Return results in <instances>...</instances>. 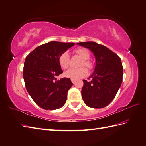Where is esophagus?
I'll list each match as a JSON object with an SVG mask.
<instances>
[{"instance_id":"obj_1","label":"esophagus","mask_w":146,"mask_h":146,"mask_svg":"<svg viewBox=\"0 0 146 146\" xmlns=\"http://www.w3.org/2000/svg\"><path fill=\"white\" fill-rule=\"evenodd\" d=\"M71 82L73 83V84H74V83L76 82V80H74V79H71Z\"/></svg>"}]
</instances>
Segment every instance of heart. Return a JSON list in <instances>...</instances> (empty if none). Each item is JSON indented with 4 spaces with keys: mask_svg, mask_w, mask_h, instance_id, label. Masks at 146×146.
Listing matches in <instances>:
<instances>
[{
    "mask_svg": "<svg viewBox=\"0 0 146 146\" xmlns=\"http://www.w3.org/2000/svg\"><path fill=\"white\" fill-rule=\"evenodd\" d=\"M74 52L83 60V61L80 64V66H84L89 69L92 68L93 64L92 62L88 60V58H90V53L87 50L83 48H78L75 50ZM58 61L62 69H68L70 64V56L69 53L67 52L61 53L60 56H59ZM87 74L88 71L85 68H80L78 69L71 68L69 69L65 72L64 76L66 77L71 78V79L77 80L85 77Z\"/></svg>",
    "mask_w": 146,
    "mask_h": 146,
    "instance_id": "1",
    "label": "heart"
}]
</instances>
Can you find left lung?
I'll return each mask as SVG.
<instances>
[{"label":"left lung","instance_id":"8db88e82","mask_svg":"<svg viewBox=\"0 0 146 146\" xmlns=\"http://www.w3.org/2000/svg\"><path fill=\"white\" fill-rule=\"evenodd\" d=\"M77 44L91 51L96 60L93 73L89 77L92 80H83V100L90 108H104L114 99L121 86L123 74L121 59L106 46L96 42Z\"/></svg>","mask_w":146,"mask_h":146}]
</instances>
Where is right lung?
<instances>
[{"label": "right lung", "mask_w": 146, "mask_h": 146, "mask_svg": "<svg viewBox=\"0 0 146 146\" xmlns=\"http://www.w3.org/2000/svg\"><path fill=\"white\" fill-rule=\"evenodd\" d=\"M74 43L52 41L38 46L26 58L23 78L27 92L38 106L45 110L62 107L72 83L69 78L56 77L63 72L59 56Z\"/></svg>", "instance_id": "add662e5"}]
</instances>
